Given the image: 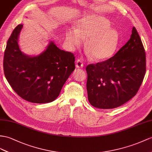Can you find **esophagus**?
Here are the masks:
<instances>
[{
	"instance_id": "1",
	"label": "esophagus",
	"mask_w": 152,
	"mask_h": 152,
	"mask_svg": "<svg viewBox=\"0 0 152 152\" xmlns=\"http://www.w3.org/2000/svg\"><path fill=\"white\" fill-rule=\"evenodd\" d=\"M75 66L77 68H83V64L80 60H77L75 62Z\"/></svg>"
}]
</instances>
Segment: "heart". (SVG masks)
I'll list each match as a JSON object with an SVG mask.
<instances>
[{
    "label": "heart",
    "mask_w": 152,
    "mask_h": 152,
    "mask_svg": "<svg viewBox=\"0 0 152 152\" xmlns=\"http://www.w3.org/2000/svg\"><path fill=\"white\" fill-rule=\"evenodd\" d=\"M86 40L88 55L95 61H105L113 56L119 42V33L111 27L106 17L98 15H88L77 21V29L66 31L65 40L69 50L73 51Z\"/></svg>",
    "instance_id": "b5f03b06"
}]
</instances>
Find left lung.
Instances as JSON below:
<instances>
[{
  "label": "left lung",
  "mask_w": 152,
  "mask_h": 152,
  "mask_svg": "<svg viewBox=\"0 0 152 152\" xmlns=\"http://www.w3.org/2000/svg\"><path fill=\"white\" fill-rule=\"evenodd\" d=\"M130 39L112 58L89 64L87 92L90 104L97 108H117L137 93L146 73V53L135 27Z\"/></svg>",
  "instance_id": "1"
}]
</instances>
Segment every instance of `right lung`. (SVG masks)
Returning a JSON list of instances; mask_svg holds the SVG:
<instances>
[{
	"label": "right lung",
	"mask_w": 152,
	"mask_h": 152,
	"mask_svg": "<svg viewBox=\"0 0 152 152\" xmlns=\"http://www.w3.org/2000/svg\"><path fill=\"white\" fill-rule=\"evenodd\" d=\"M23 25L14 29L4 56V72L13 90L20 97L33 103L53 101L75 69L73 53L61 50L54 42L38 55L22 52L18 37Z\"/></svg>",
	"instance_id": "1"
}]
</instances>
